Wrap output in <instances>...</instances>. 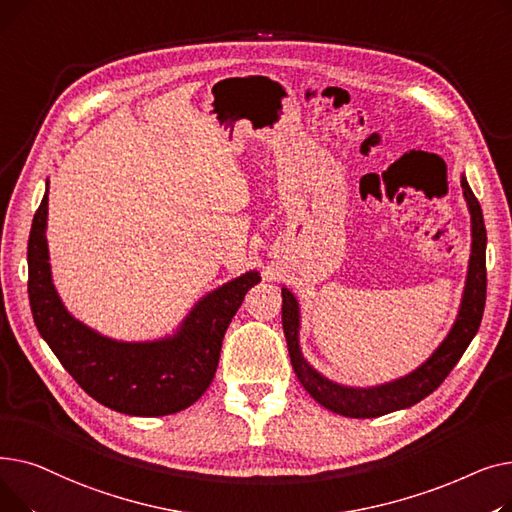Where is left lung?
I'll use <instances>...</instances> for the list:
<instances>
[{
  "mask_svg": "<svg viewBox=\"0 0 512 512\" xmlns=\"http://www.w3.org/2000/svg\"><path fill=\"white\" fill-rule=\"evenodd\" d=\"M463 197L467 201V209L471 215V255L467 265V278L463 297L459 305V313L452 328L448 330L446 338L438 344L436 351L429 355L417 369L411 373L402 375L398 380L369 386V388H357L338 384L324 373H319L303 355L301 351V305L294 297V292L282 286V328L288 344V355L294 373H297L299 382L303 388L311 394L315 402L321 407H326L332 413L353 417V419H371L388 415L392 411L409 409L417 405L419 400L432 394L452 371V367L459 363L467 346L475 338L483 307H486V224H483L481 205L475 199L471 186L461 176Z\"/></svg>",
  "mask_w": 512,
  "mask_h": 512,
  "instance_id": "1",
  "label": "left lung"
}]
</instances>
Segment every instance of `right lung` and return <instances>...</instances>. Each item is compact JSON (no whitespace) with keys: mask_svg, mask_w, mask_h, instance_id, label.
Returning <instances> with one entry per match:
<instances>
[{"mask_svg":"<svg viewBox=\"0 0 512 512\" xmlns=\"http://www.w3.org/2000/svg\"><path fill=\"white\" fill-rule=\"evenodd\" d=\"M47 195L49 188L33 218L26 253L29 301L41 338L76 384L107 409L161 417L191 407L213 382L224 334L249 288L261 282L259 272H245L207 292L164 338L126 342L103 336L66 309L53 284L45 236Z\"/></svg>","mask_w":512,"mask_h":512,"instance_id":"add662e5","label":"right lung"}]
</instances>
